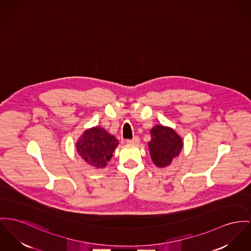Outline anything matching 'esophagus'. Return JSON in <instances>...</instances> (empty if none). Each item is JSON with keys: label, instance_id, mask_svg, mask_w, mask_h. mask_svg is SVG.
I'll list each match as a JSON object with an SVG mask.
<instances>
[{"label": "esophagus", "instance_id": "obj_1", "mask_svg": "<svg viewBox=\"0 0 251 251\" xmlns=\"http://www.w3.org/2000/svg\"><path fill=\"white\" fill-rule=\"evenodd\" d=\"M140 142V139L138 136H135L132 140H127L126 144L127 145H138Z\"/></svg>", "mask_w": 251, "mask_h": 251}]
</instances>
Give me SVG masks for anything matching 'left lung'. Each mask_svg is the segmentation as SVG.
I'll use <instances>...</instances> for the list:
<instances>
[{
  "label": "left lung",
  "mask_w": 251,
  "mask_h": 251,
  "mask_svg": "<svg viewBox=\"0 0 251 251\" xmlns=\"http://www.w3.org/2000/svg\"><path fill=\"white\" fill-rule=\"evenodd\" d=\"M149 151L153 164L157 167L169 166L174 158L179 157L184 148L181 136L172 127L156 125L151 129Z\"/></svg>",
  "instance_id": "left-lung-1"
}]
</instances>
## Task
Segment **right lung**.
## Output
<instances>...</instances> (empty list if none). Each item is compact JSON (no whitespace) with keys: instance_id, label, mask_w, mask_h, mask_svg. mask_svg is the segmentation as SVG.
Here are the masks:
<instances>
[{"instance_id":"obj_1","label":"right lung","mask_w":251,"mask_h":251,"mask_svg":"<svg viewBox=\"0 0 251 251\" xmlns=\"http://www.w3.org/2000/svg\"><path fill=\"white\" fill-rule=\"evenodd\" d=\"M119 146L117 139L100 126L88 128L76 143L79 156L95 168H103Z\"/></svg>"}]
</instances>
